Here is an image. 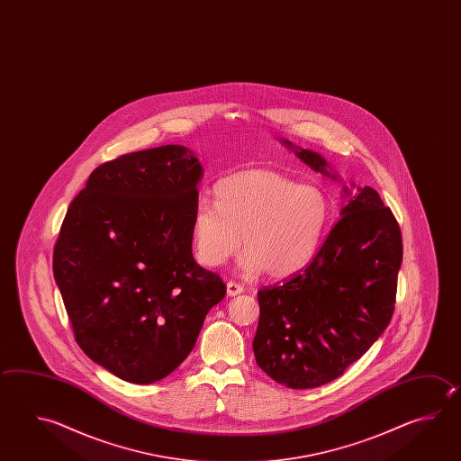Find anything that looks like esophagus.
<instances>
[{"instance_id":"esophagus-1","label":"esophagus","mask_w":461,"mask_h":461,"mask_svg":"<svg viewBox=\"0 0 461 461\" xmlns=\"http://www.w3.org/2000/svg\"><path fill=\"white\" fill-rule=\"evenodd\" d=\"M243 285H240V284H236V282H228V284H226V294H228V296L240 295V294H243Z\"/></svg>"}]
</instances>
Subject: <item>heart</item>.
<instances>
[{
    "label": "heart",
    "mask_w": 461,
    "mask_h": 461,
    "mask_svg": "<svg viewBox=\"0 0 461 461\" xmlns=\"http://www.w3.org/2000/svg\"><path fill=\"white\" fill-rule=\"evenodd\" d=\"M215 203L199 200L191 235L200 264L218 267L241 248L240 267L269 277L295 276L313 261L328 231L332 202L320 185L251 169L218 181Z\"/></svg>",
    "instance_id": "obj_1"
}]
</instances>
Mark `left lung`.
<instances>
[{
	"label": "left lung",
	"mask_w": 461,
	"mask_h": 461,
	"mask_svg": "<svg viewBox=\"0 0 461 461\" xmlns=\"http://www.w3.org/2000/svg\"><path fill=\"white\" fill-rule=\"evenodd\" d=\"M316 173L334 181L316 151L282 140ZM356 185V184H352ZM340 220L306 269L258 292L259 324L252 340L256 362L272 380L294 390L336 380L372 348L394 312L402 238L378 192L350 194Z\"/></svg>",
	"instance_id": "8db88e82"
}]
</instances>
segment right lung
<instances>
[{
  "label": "right lung",
  "mask_w": 461,
  "mask_h": 461,
  "mask_svg": "<svg viewBox=\"0 0 461 461\" xmlns=\"http://www.w3.org/2000/svg\"><path fill=\"white\" fill-rule=\"evenodd\" d=\"M202 165L165 145L96 167L67 210L53 276L75 339L121 380L155 383L191 354L226 285L192 256Z\"/></svg>",
  "instance_id": "right-lung-1"
}]
</instances>
